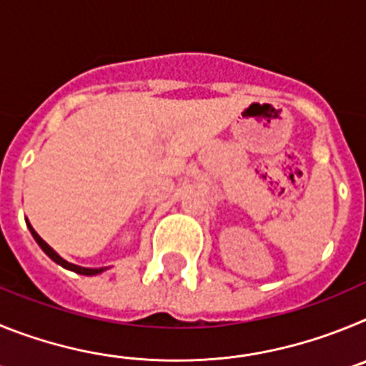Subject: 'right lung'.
<instances>
[{
	"label": "right lung",
	"mask_w": 366,
	"mask_h": 366,
	"mask_svg": "<svg viewBox=\"0 0 366 366\" xmlns=\"http://www.w3.org/2000/svg\"><path fill=\"white\" fill-rule=\"evenodd\" d=\"M25 222H27V219H25ZM27 227H29V231H31L32 238L36 240V244L40 245L41 249H44V253L47 254V257H49L53 262H56V264H60V266H62V267H66V269L74 271V273H79V274H87V277H93V274H99V273H102V271H104V269H108V267H82V266H74V264H71V262L64 260V258L60 257V254H58L56 251H54V249L51 247L49 244H45V242L40 238V234H38V232L34 231V229H32V225L29 222H27Z\"/></svg>",
	"instance_id": "obj_1"
}]
</instances>
